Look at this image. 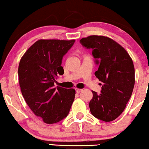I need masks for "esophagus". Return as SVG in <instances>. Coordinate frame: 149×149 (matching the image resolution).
Masks as SVG:
<instances>
[{
	"label": "esophagus",
	"instance_id": "obj_1",
	"mask_svg": "<svg viewBox=\"0 0 149 149\" xmlns=\"http://www.w3.org/2000/svg\"><path fill=\"white\" fill-rule=\"evenodd\" d=\"M82 90V89H81L76 88V93H80V92H81Z\"/></svg>",
	"mask_w": 149,
	"mask_h": 149
}]
</instances>
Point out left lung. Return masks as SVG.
I'll list each match as a JSON object with an SVG mask.
<instances>
[{
    "instance_id": "8db88e82",
    "label": "left lung",
    "mask_w": 149,
    "mask_h": 149,
    "mask_svg": "<svg viewBox=\"0 0 149 149\" xmlns=\"http://www.w3.org/2000/svg\"><path fill=\"white\" fill-rule=\"evenodd\" d=\"M80 42L85 48L92 49L98 64L94 74L103 83L101 94L92 91L93 98L89 105L91 113L101 121H113L126 108L135 85L131 57L124 48L105 36L91 35Z\"/></svg>"
}]
</instances>
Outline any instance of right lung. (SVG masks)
<instances>
[{
  "label": "right lung",
  "mask_w": 149,
  "mask_h": 149,
  "mask_svg": "<svg viewBox=\"0 0 149 149\" xmlns=\"http://www.w3.org/2000/svg\"><path fill=\"white\" fill-rule=\"evenodd\" d=\"M74 42V39H39L19 62V81L23 98L34 114L48 124L65 118L74 101V89L54 85L55 78L64 74L62 57Z\"/></svg>",
  "instance_id": "right-lung-1"
}]
</instances>
